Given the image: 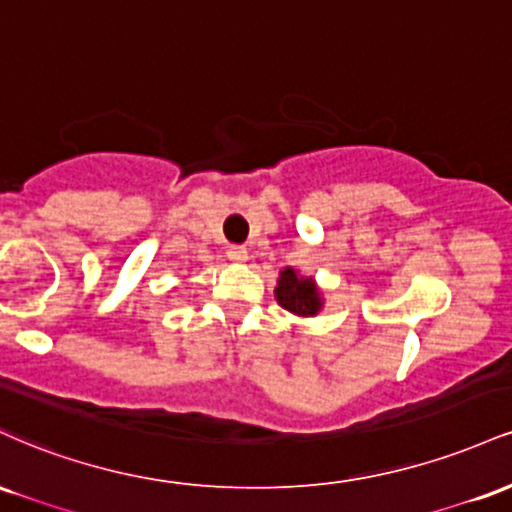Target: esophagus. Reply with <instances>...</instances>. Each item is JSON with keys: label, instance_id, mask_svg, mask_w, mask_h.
Wrapping results in <instances>:
<instances>
[{"label": "esophagus", "instance_id": "1", "mask_svg": "<svg viewBox=\"0 0 512 512\" xmlns=\"http://www.w3.org/2000/svg\"><path fill=\"white\" fill-rule=\"evenodd\" d=\"M226 255H228V260H231V262H245V260H248V250H245L243 245H231V248L226 250Z\"/></svg>", "mask_w": 512, "mask_h": 512}]
</instances>
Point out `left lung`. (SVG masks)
Masks as SVG:
<instances>
[{"instance_id": "left-lung-1", "label": "left lung", "mask_w": 512, "mask_h": 512, "mask_svg": "<svg viewBox=\"0 0 512 512\" xmlns=\"http://www.w3.org/2000/svg\"><path fill=\"white\" fill-rule=\"evenodd\" d=\"M274 296L281 308L298 317H313L322 310V293L315 281L310 276H301L291 267L279 274Z\"/></svg>"}]
</instances>
